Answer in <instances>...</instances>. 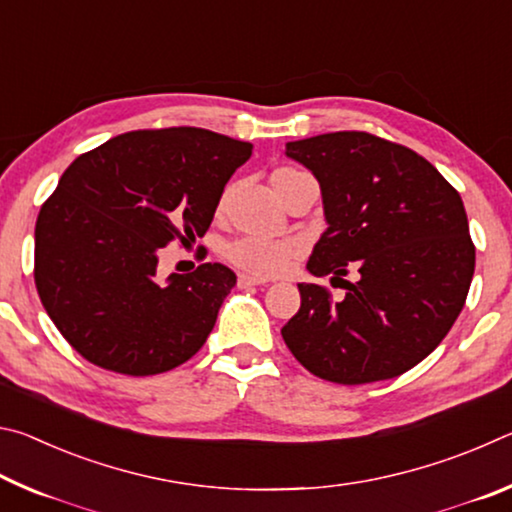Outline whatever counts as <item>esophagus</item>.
Segmentation results:
<instances>
[{
  "instance_id": "esophagus-1",
  "label": "esophagus",
  "mask_w": 512,
  "mask_h": 512,
  "mask_svg": "<svg viewBox=\"0 0 512 512\" xmlns=\"http://www.w3.org/2000/svg\"><path fill=\"white\" fill-rule=\"evenodd\" d=\"M237 284H239L241 289H248V287H264L266 280H262V277H253V275L241 273V275L237 277Z\"/></svg>"
}]
</instances>
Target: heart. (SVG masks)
Returning a JSON list of instances; mask_svg holds the SVG:
<instances>
[{"mask_svg": "<svg viewBox=\"0 0 512 512\" xmlns=\"http://www.w3.org/2000/svg\"><path fill=\"white\" fill-rule=\"evenodd\" d=\"M311 180L305 171L296 167H277L271 171V187L277 198L284 203L287 196L300 183ZM232 187H225L216 212L223 214L230 203ZM300 255V244L293 239H262V237H239L225 246V257L230 264H235L241 271L255 277H273L287 271Z\"/></svg>", "mask_w": 512, "mask_h": 512, "instance_id": "obj_1", "label": "heart"}]
</instances>
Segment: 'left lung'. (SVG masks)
Segmentation results:
<instances>
[{
  "instance_id": "left-lung-1",
  "label": "left lung",
  "mask_w": 512,
  "mask_h": 512,
  "mask_svg": "<svg viewBox=\"0 0 512 512\" xmlns=\"http://www.w3.org/2000/svg\"><path fill=\"white\" fill-rule=\"evenodd\" d=\"M287 155L323 192L329 228L309 273L334 282L360 271L339 302L327 287L298 284L300 309L282 327L287 348L311 375L348 386L418 366L470 291L474 244L461 196L422 155L363 131L289 142Z\"/></svg>"
}]
</instances>
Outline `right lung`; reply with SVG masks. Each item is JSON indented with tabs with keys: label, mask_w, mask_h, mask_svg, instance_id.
<instances>
[{
	"label": "right lung",
	"mask_w": 512,
	"mask_h": 512,
	"mask_svg": "<svg viewBox=\"0 0 512 512\" xmlns=\"http://www.w3.org/2000/svg\"><path fill=\"white\" fill-rule=\"evenodd\" d=\"M253 146L205 128L131 131L65 169L36 221V289L65 341L103 370L160 375L192 359L237 275L201 264L167 282L158 250L203 237Z\"/></svg>",
	"instance_id": "obj_1"
}]
</instances>
